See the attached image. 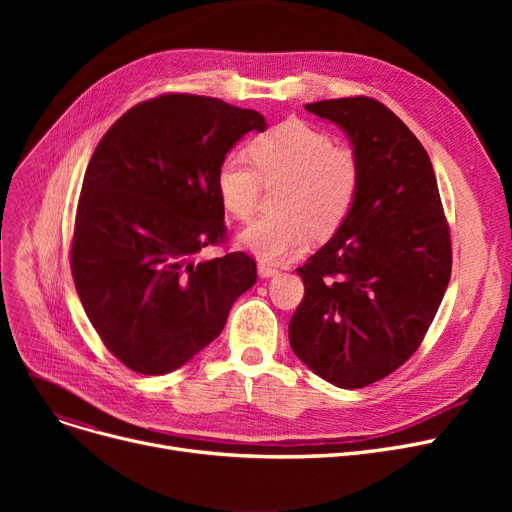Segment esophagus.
I'll return each mask as SVG.
<instances>
[{
  "instance_id": "esophagus-1",
  "label": "esophagus",
  "mask_w": 512,
  "mask_h": 512,
  "mask_svg": "<svg viewBox=\"0 0 512 512\" xmlns=\"http://www.w3.org/2000/svg\"><path fill=\"white\" fill-rule=\"evenodd\" d=\"M257 270H259V276L261 278H272V276H278V267H274V265H270V263H259L257 265Z\"/></svg>"
}]
</instances>
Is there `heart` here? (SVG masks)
Masks as SVG:
<instances>
[{"instance_id":"b5f03b06","label":"heart","mask_w":512,"mask_h":512,"mask_svg":"<svg viewBox=\"0 0 512 512\" xmlns=\"http://www.w3.org/2000/svg\"><path fill=\"white\" fill-rule=\"evenodd\" d=\"M249 155H226L215 174L224 207L247 220L259 203L261 180H286L278 207L238 234V242L261 261L280 263L303 251L313 230L334 232L351 211L361 184L353 149L336 145L332 134L301 120H286L251 141Z\"/></svg>"}]
</instances>
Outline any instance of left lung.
Listing matches in <instances>:
<instances>
[{
    "instance_id": "1",
    "label": "left lung",
    "mask_w": 512,
    "mask_h": 512,
    "mask_svg": "<svg viewBox=\"0 0 512 512\" xmlns=\"http://www.w3.org/2000/svg\"><path fill=\"white\" fill-rule=\"evenodd\" d=\"M305 107L346 132L361 184L336 234L297 270L305 299L288 338L319 378L355 390L419 348L450 282V230L427 151L384 103L342 97Z\"/></svg>"
}]
</instances>
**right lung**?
Returning <instances> with one entry per match:
<instances>
[{
  "instance_id": "obj_1",
  "label": "right lung",
  "mask_w": 512,
  "mask_h": 512,
  "mask_svg": "<svg viewBox=\"0 0 512 512\" xmlns=\"http://www.w3.org/2000/svg\"><path fill=\"white\" fill-rule=\"evenodd\" d=\"M251 130H265L255 110L168 93L130 107L99 141L70 265L89 321L128 369L164 375L191 361L257 282L242 251L195 259L226 238L215 174Z\"/></svg>"
}]
</instances>
